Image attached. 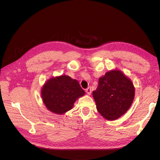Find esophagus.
Listing matches in <instances>:
<instances>
[{
	"label": "esophagus",
	"mask_w": 160,
	"mask_h": 160,
	"mask_svg": "<svg viewBox=\"0 0 160 160\" xmlns=\"http://www.w3.org/2000/svg\"><path fill=\"white\" fill-rule=\"evenodd\" d=\"M85 91H86V93H88V95H90L91 93V88H88V89H86Z\"/></svg>",
	"instance_id": "esophagus-1"
}]
</instances>
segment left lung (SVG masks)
Segmentation results:
<instances>
[{"instance_id": "1", "label": "left lung", "mask_w": 160, "mask_h": 160, "mask_svg": "<svg viewBox=\"0 0 160 160\" xmlns=\"http://www.w3.org/2000/svg\"><path fill=\"white\" fill-rule=\"evenodd\" d=\"M93 96L99 113L107 120H115L132 105L135 88L132 80L122 71L111 70L99 79Z\"/></svg>"}]
</instances>
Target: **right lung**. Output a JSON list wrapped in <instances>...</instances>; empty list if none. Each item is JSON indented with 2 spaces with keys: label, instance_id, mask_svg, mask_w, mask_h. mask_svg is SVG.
Masks as SVG:
<instances>
[{
  "label": "right lung",
  "instance_id": "1",
  "mask_svg": "<svg viewBox=\"0 0 160 160\" xmlns=\"http://www.w3.org/2000/svg\"><path fill=\"white\" fill-rule=\"evenodd\" d=\"M85 94L79 82L65 75L51 77L41 89L42 99L47 109L59 115L71 110L76 100Z\"/></svg>",
  "mask_w": 160,
  "mask_h": 160
}]
</instances>
